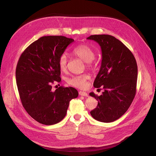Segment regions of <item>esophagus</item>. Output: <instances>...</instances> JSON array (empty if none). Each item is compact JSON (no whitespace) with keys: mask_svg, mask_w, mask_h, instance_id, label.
<instances>
[{"mask_svg":"<svg viewBox=\"0 0 156 156\" xmlns=\"http://www.w3.org/2000/svg\"><path fill=\"white\" fill-rule=\"evenodd\" d=\"M79 94L80 96H86V97H88V94L87 92H83V91H79Z\"/></svg>","mask_w":156,"mask_h":156,"instance_id":"esophagus-1","label":"esophagus"}]
</instances>
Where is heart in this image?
Returning <instances> with one entry per match:
<instances>
[{
    "label": "heart",
    "mask_w": 156,
    "mask_h": 156,
    "mask_svg": "<svg viewBox=\"0 0 156 156\" xmlns=\"http://www.w3.org/2000/svg\"><path fill=\"white\" fill-rule=\"evenodd\" d=\"M73 53L77 57L86 62L87 66L90 67L92 61L95 58V53L94 50L87 44H81L75 47L73 49ZM68 56L66 53L61 54L58 58V65L62 72H66L68 66ZM89 76L87 74L73 75L68 79V83L70 85L79 88L84 89L87 87V81Z\"/></svg>",
    "instance_id": "obj_1"
}]
</instances>
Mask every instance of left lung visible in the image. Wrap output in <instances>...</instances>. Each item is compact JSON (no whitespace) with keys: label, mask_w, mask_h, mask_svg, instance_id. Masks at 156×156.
<instances>
[{"label":"left lung","mask_w":156,"mask_h":156,"mask_svg":"<svg viewBox=\"0 0 156 156\" xmlns=\"http://www.w3.org/2000/svg\"><path fill=\"white\" fill-rule=\"evenodd\" d=\"M87 39L94 40L101 47V68L94 87L104 89L100 96L90 93L98 101L97 107L90 114L98 121L114 122L127 111L135 98L137 64L131 51L114 36L92 35Z\"/></svg>","instance_id":"1"}]
</instances>
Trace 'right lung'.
I'll list each match as a JSON object with an SVG mask.
<instances>
[{
    "instance_id": "add662e5",
    "label": "right lung",
    "mask_w": 156,
    "mask_h": 156,
    "mask_svg": "<svg viewBox=\"0 0 156 156\" xmlns=\"http://www.w3.org/2000/svg\"><path fill=\"white\" fill-rule=\"evenodd\" d=\"M73 41L62 36L41 37L18 60L16 77L20 100L28 114L40 124L58 123L66 115L71 100L78 96L71 87L51 90L52 84L61 81L59 56Z\"/></svg>"
}]
</instances>
